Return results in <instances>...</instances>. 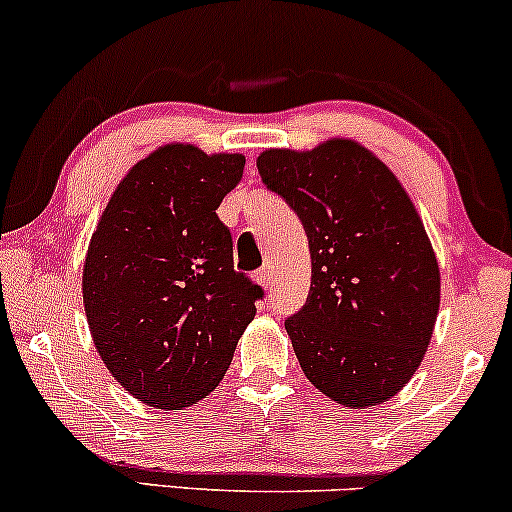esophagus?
Segmentation results:
<instances>
[{"label": "esophagus", "instance_id": "obj_1", "mask_svg": "<svg viewBox=\"0 0 512 512\" xmlns=\"http://www.w3.org/2000/svg\"><path fill=\"white\" fill-rule=\"evenodd\" d=\"M272 274H274L272 272V264H264L260 272H257V281H260L264 289H272V284H274V276Z\"/></svg>", "mask_w": 512, "mask_h": 512}]
</instances>
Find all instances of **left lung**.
<instances>
[{
	"mask_svg": "<svg viewBox=\"0 0 512 512\" xmlns=\"http://www.w3.org/2000/svg\"><path fill=\"white\" fill-rule=\"evenodd\" d=\"M257 170L308 236V301L286 320L305 378L351 409L395 397L426 354L440 303L436 255L404 187L349 139L269 149Z\"/></svg>",
	"mask_w": 512,
	"mask_h": 512,
	"instance_id": "left-lung-1",
	"label": "left lung"
}]
</instances>
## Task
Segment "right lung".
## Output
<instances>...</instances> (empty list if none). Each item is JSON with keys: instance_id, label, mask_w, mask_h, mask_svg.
Listing matches in <instances>:
<instances>
[{"instance_id": "add662e5", "label": "right lung", "mask_w": 512, "mask_h": 512, "mask_svg": "<svg viewBox=\"0 0 512 512\" xmlns=\"http://www.w3.org/2000/svg\"><path fill=\"white\" fill-rule=\"evenodd\" d=\"M245 158L168 144L142 158L105 207L84 264L98 354L139 402L182 409L209 395L264 296L233 269L216 216Z\"/></svg>"}]
</instances>
